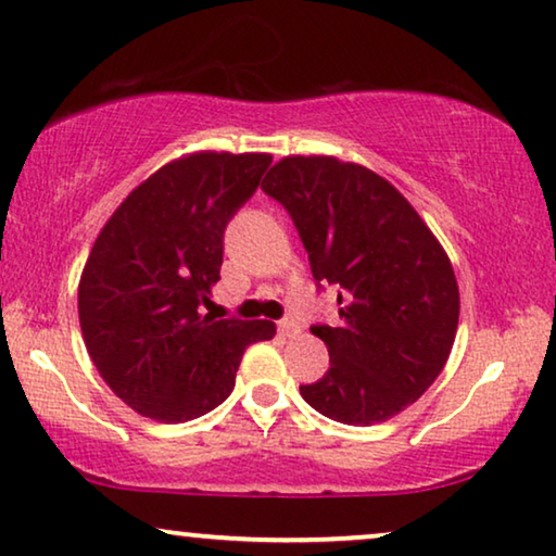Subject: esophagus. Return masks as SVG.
<instances>
[{"instance_id":"esophagus-1","label":"esophagus","mask_w":556,"mask_h":556,"mask_svg":"<svg viewBox=\"0 0 556 556\" xmlns=\"http://www.w3.org/2000/svg\"><path fill=\"white\" fill-rule=\"evenodd\" d=\"M278 331H280V337H293V333L301 331V326L293 316H286L278 321Z\"/></svg>"}]
</instances>
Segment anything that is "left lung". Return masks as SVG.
I'll use <instances>...</instances> for the list:
<instances>
[{
    "mask_svg": "<svg viewBox=\"0 0 556 556\" xmlns=\"http://www.w3.org/2000/svg\"><path fill=\"white\" fill-rule=\"evenodd\" d=\"M261 189L283 204L316 288H339V324L311 331L329 371L301 384L316 413L344 425L390 420L443 371L458 329L453 265L390 181L331 156H288Z\"/></svg>",
    "mask_w": 556,
    "mask_h": 556,
    "instance_id": "1",
    "label": "left lung"
}]
</instances>
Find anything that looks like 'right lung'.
Wrapping results in <instances>:
<instances>
[{
  "label": "right lung",
  "instance_id": "right-lung-1",
  "mask_svg": "<svg viewBox=\"0 0 556 556\" xmlns=\"http://www.w3.org/2000/svg\"><path fill=\"white\" fill-rule=\"evenodd\" d=\"M268 154L202 151L136 187L98 235L78 288L80 329L105 384L143 417L187 422L230 397L242 352L273 321L202 316L227 223L255 194Z\"/></svg>",
  "mask_w": 556,
  "mask_h": 556
}]
</instances>
